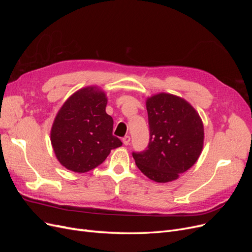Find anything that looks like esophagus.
<instances>
[{
  "instance_id": "esophagus-1",
  "label": "esophagus",
  "mask_w": 252,
  "mask_h": 252,
  "mask_svg": "<svg viewBox=\"0 0 252 252\" xmlns=\"http://www.w3.org/2000/svg\"><path fill=\"white\" fill-rule=\"evenodd\" d=\"M123 143H124V145H126V146H127V145L130 144V136L125 135L123 138Z\"/></svg>"
}]
</instances>
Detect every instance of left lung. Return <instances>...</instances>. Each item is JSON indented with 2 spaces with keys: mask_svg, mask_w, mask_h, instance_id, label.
I'll return each instance as SVG.
<instances>
[{
  "mask_svg": "<svg viewBox=\"0 0 252 252\" xmlns=\"http://www.w3.org/2000/svg\"><path fill=\"white\" fill-rule=\"evenodd\" d=\"M146 107L149 143L145 150L132 152L135 164L152 181L177 180L201 155L204 141L202 120L191 105L172 94L151 96Z\"/></svg>",
  "mask_w": 252,
  "mask_h": 252,
  "instance_id": "obj_1",
  "label": "left lung"
}]
</instances>
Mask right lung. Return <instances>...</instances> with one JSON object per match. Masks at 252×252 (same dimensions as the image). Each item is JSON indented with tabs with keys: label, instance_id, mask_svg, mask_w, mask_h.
I'll list each match as a JSON object with an SVG mask.
<instances>
[{
	"label": "right lung",
	"instance_id": "add662e5",
	"mask_svg": "<svg viewBox=\"0 0 252 252\" xmlns=\"http://www.w3.org/2000/svg\"><path fill=\"white\" fill-rule=\"evenodd\" d=\"M106 105L104 93L87 87L72 94L58 112L51 144L59 162L67 169L87 172L122 145L112 134L113 120L106 113Z\"/></svg>",
	"mask_w": 252,
	"mask_h": 252
}]
</instances>
